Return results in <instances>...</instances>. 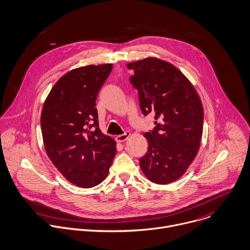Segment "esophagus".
Returning <instances> with one entry per match:
<instances>
[{
    "instance_id": "1",
    "label": "esophagus",
    "mask_w": 250,
    "mask_h": 250,
    "mask_svg": "<svg viewBox=\"0 0 250 250\" xmlns=\"http://www.w3.org/2000/svg\"><path fill=\"white\" fill-rule=\"evenodd\" d=\"M130 135H131V133L127 131V132H125V133L122 134V135L116 136V137H115V140H116V142H118V143H122V142H125V141L130 137Z\"/></svg>"
}]
</instances>
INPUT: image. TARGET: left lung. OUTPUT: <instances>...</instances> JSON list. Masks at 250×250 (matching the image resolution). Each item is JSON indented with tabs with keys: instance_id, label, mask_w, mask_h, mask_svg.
Segmentation results:
<instances>
[{
	"instance_id": "1",
	"label": "left lung",
	"mask_w": 250,
	"mask_h": 250,
	"mask_svg": "<svg viewBox=\"0 0 250 250\" xmlns=\"http://www.w3.org/2000/svg\"><path fill=\"white\" fill-rule=\"evenodd\" d=\"M144 115L155 113L156 127L145 133L147 152L140 167L157 184L180 178L195 159L203 133V106L191 82L172 64L156 57L128 63Z\"/></svg>"
}]
</instances>
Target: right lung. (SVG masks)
<instances>
[{
	"instance_id": "add662e5",
	"label": "right lung",
	"mask_w": 250,
	"mask_h": 250,
	"mask_svg": "<svg viewBox=\"0 0 250 250\" xmlns=\"http://www.w3.org/2000/svg\"><path fill=\"white\" fill-rule=\"evenodd\" d=\"M112 64L73 69L50 90L41 111L43 144L48 158L73 184L90 188L102 183L116 155V142L98 128L95 101Z\"/></svg>"
}]
</instances>
